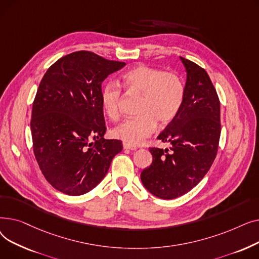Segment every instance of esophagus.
Returning <instances> with one entry per match:
<instances>
[{
	"label": "esophagus",
	"instance_id": "34e87169",
	"mask_svg": "<svg viewBox=\"0 0 259 259\" xmlns=\"http://www.w3.org/2000/svg\"><path fill=\"white\" fill-rule=\"evenodd\" d=\"M124 149H127V150H137L138 147L130 144H124Z\"/></svg>",
	"mask_w": 259,
	"mask_h": 259
}]
</instances>
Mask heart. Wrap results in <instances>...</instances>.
<instances>
[{
  "instance_id": "heart-1",
  "label": "heart",
  "mask_w": 259,
  "mask_h": 259,
  "mask_svg": "<svg viewBox=\"0 0 259 259\" xmlns=\"http://www.w3.org/2000/svg\"><path fill=\"white\" fill-rule=\"evenodd\" d=\"M121 85L129 93L142 94L139 116L126 119L115 126L111 133L117 140L139 145L155 129L171 122L181 111L185 99V86L179 75L157 68L140 65L121 75ZM121 88L114 81H108L101 90V103L109 118L119 117Z\"/></svg>"
}]
</instances>
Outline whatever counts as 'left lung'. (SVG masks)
<instances>
[{
  "label": "left lung",
  "instance_id": "obj_1",
  "mask_svg": "<svg viewBox=\"0 0 259 259\" xmlns=\"http://www.w3.org/2000/svg\"><path fill=\"white\" fill-rule=\"evenodd\" d=\"M187 73L181 111L157 139L169 149L150 148L152 164L141 173L144 187L161 199L180 197L193 189L215 159L221 137V104L206 72L180 57Z\"/></svg>",
  "mask_w": 259,
  "mask_h": 259
}]
</instances>
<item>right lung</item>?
<instances>
[{"instance_id": "add662e5", "label": "right lung", "mask_w": 259, "mask_h": 259, "mask_svg": "<svg viewBox=\"0 0 259 259\" xmlns=\"http://www.w3.org/2000/svg\"><path fill=\"white\" fill-rule=\"evenodd\" d=\"M125 65L76 51L50 66L40 80L30 121L33 152L47 182L67 195L91 191L121 151L120 141L104 139L101 90Z\"/></svg>"}]
</instances>
